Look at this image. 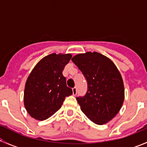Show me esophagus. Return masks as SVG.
I'll return each instance as SVG.
<instances>
[{
    "label": "esophagus",
    "instance_id": "34e87169",
    "mask_svg": "<svg viewBox=\"0 0 147 147\" xmlns=\"http://www.w3.org/2000/svg\"><path fill=\"white\" fill-rule=\"evenodd\" d=\"M72 93H73V95H76L77 94V87H75L72 88Z\"/></svg>",
    "mask_w": 147,
    "mask_h": 147
}]
</instances>
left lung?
Wrapping results in <instances>:
<instances>
[{
    "instance_id": "left-lung-1",
    "label": "left lung",
    "mask_w": 147,
    "mask_h": 147,
    "mask_svg": "<svg viewBox=\"0 0 147 147\" xmlns=\"http://www.w3.org/2000/svg\"><path fill=\"white\" fill-rule=\"evenodd\" d=\"M72 61L87 82L85 96L77 97L82 112L89 119L102 125L117 115L124 100L122 78L115 63L97 52L76 55Z\"/></svg>"
}]
</instances>
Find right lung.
<instances>
[{"mask_svg":"<svg viewBox=\"0 0 147 147\" xmlns=\"http://www.w3.org/2000/svg\"><path fill=\"white\" fill-rule=\"evenodd\" d=\"M72 55L52 53L41 59L30 73L24 90V105L34 119H48L61 107L65 97L72 94L63 75Z\"/></svg>","mask_w":147,"mask_h":147,"instance_id":"right-lung-1","label":"right lung"}]
</instances>
